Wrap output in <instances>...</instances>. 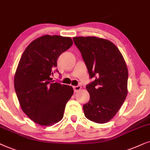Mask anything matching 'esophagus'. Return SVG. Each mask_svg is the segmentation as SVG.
I'll return each mask as SVG.
<instances>
[{"label":"esophagus","mask_w":150,"mask_h":150,"mask_svg":"<svg viewBox=\"0 0 150 150\" xmlns=\"http://www.w3.org/2000/svg\"><path fill=\"white\" fill-rule=\"evenodd\" d=\"M81 88V87L80 86H73L74 92H75V93H77V92L80 91Z\"/></svg>","instance_id":"34e87169"}]
</instances>
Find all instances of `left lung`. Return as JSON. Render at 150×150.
I'll return each mask as SVG.
<instances>
[{
  "label": "left lung",
  "mask_w": 150,
  "mask_h": 150,
  "mask_svg": "<svg viewBox=\"0 0 150 150\" xmlns=\"http://www.w3.org/2000/svg\"><path fill=\"white\" fill-rule=\"evenodd\" d=\"M90 78L86 86L90 100L83 105L88 119L97 123L108 122L124 102L127 94L128 71L118 48L110 40L95 36L75 37Z\"/></svg>",
  "instance_id": "8db88e82"
}]
</instances>
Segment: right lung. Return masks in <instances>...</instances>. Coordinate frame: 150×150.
<instances>
[{"mask_svg":"<svg viewBox=\"0 0 150 150\" xmlns=\"http://www.w3.org/2000/svg\"><path fill=\"white\" fill-rule=\"evenodd\" d=\"M73 43L69 37L43 35L28 45L20 59L14 76L16 93L23 111L38 124L49 126L63 118L73 88L54 82L52 75L57 58Z\"/></svg>","mask_w":150,"mask_h":150,"instance_id":"obj_1","label":"right lung"}]
</instances>
